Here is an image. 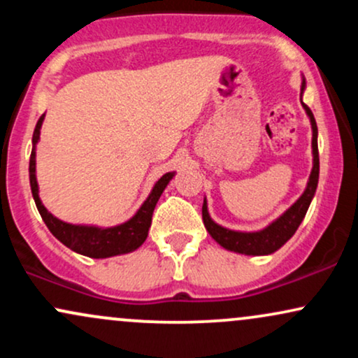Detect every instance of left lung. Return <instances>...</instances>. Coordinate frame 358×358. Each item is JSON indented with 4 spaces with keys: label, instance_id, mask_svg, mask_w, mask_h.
<instances>
[{
    "label": "left lung",
    "instance_id": "left-lung-1",
    "mask_svg": "<svg viewBox=\"0 0 358 358\" xmlns=\"http://www.w3.org/2000/svg\"><path fill=\"white\" fill-rule=\"evenodd\" d=\"M306 87V82L303 79L301 82V94ZM303 109L306 110L308 117L311 122V131H313V139H311V148H313V168H311L310 180L303 192V195L291 205L287 210L282 213L281 217H278L276 220L271 222L268 227H264L262 231L257 232H239V231H231V229H225L222 225L215 224L208 215L207 208V200L203 199V207H202V219L203 225L207 229L208 234L212 236V239L220 244L222 248L232 250V252L245 254V256H268V254L276 252L279 248L286 244L291 237L294 236V232L298 231L299 224L305 219L308 207H310L311 200H313L316 187H318V176H320V156H318V127H316V121L311 109L308 108L305 102L301 101Z\"/></svg>",
    "mask_w": 358,
    "mask_h": 358
}]
</instances>
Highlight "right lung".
<instances>
[{"label":"right lung","mask_w":358,"mask_h":358,"mask_svg":"<svg viewBox=\"0 0 358 358\" xmlns=\"http://www.w3.org/2000/svg\"><path fill=\"white\" fill-rule=\"evenodd\" d=\"M45 114L36 122L34 131V148H31L30 156V187L31 195L38 208L40 215L45 222L53 236L59 239L62 244L67 245L73 252L82 254V256L94 257V259H104L119 256V254H127L136 250L143 242L146 241L148 231L151 227V217H153V210L158 203L159 196H162L163 190L170 180L175 176V171L165 173L158 182L155 183L153 190H151L148 199L143 202L139 210L131 217L124 224L114 225V227H96V225H77V224H67V222L53 217L47 208L43 207L42 200L38 196V183H36V143L40 139V129H42Z\"/></svg>","instance_id":"right-lung-1"}]
</instances>
